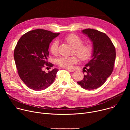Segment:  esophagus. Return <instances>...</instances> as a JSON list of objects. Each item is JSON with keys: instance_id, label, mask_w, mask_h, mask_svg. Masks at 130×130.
<instances>
[{"instance_id": "1", "label": "esophagus", "mask_w": 130, "mask_h": 130, "mask_svg": "<svg viewBox=\"0 0 130 130\" xmlns=\"http://www.w3.org/2000/svg\"><path fill=\"white\" fill-rule=\"evenodd\" d=\"M65 69H66L67 70H68L69 71H70V72H73L74 71H75V70L71 69H69V68H65Z\"/></svg>"}]
</instances>
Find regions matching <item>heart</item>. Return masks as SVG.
Segmentation results:
<instances>
[{"mask_svg":"<svg viewBox=\"0 0 130 130\" xmlns=\"http://www.w3.org/2000/svg\"><path fill=\"white\" fill-rule=\"evenodd\" d=\"M64 39L69 45L73 47V54H76L78 58L83 61L88 60L91 56L92 47L89 43H83V40L78 35L75 34H70L64 37ZM59 42L57 40L52 42L50 46V51L53 55H57L58 53ZM78 58L76 56L70 57H62L59 59L57 64L65 68H70L73 64L77 63Z\"/></svg>","mask_w":130,"mask_h":130,"instance_id":"b5f03b06","label":"heart"}]
</instances>
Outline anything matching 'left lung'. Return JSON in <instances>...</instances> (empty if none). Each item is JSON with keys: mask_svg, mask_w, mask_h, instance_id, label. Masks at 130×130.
Returning a JSON list of instances; mask_svg holds the SVG:
<instances>
[{"mask_svg": "<svg viewBox=\"0 0 130 130\" xmlns=\"http://www.w3.org/2000/svg\"><path fill=\"white\" fill-rule=\"evenodd\" d=\"M82 32L92 42L93 51L92 59L83 68L84 78L77 83L85 89H95L101 86L113 72L115 47L104 33L89 28Z\"/></svg>", "mask_w": 130, "mask_h": 130, "instance_id": "left-lung-1", "label": "left lung"}]
</instances>
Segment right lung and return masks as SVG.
Instances as JSON below:
<instances>
[{"mask_svg":"<svg viewBox=\"0 0 130 130\" xmlns=\"http://www.w3.org/2000/svg\"><path fill=\"white\" fill-rule=\"evenodd\" d=\"M59 34L39 29L27 32L18 41L14 58L18 75L29 88L44 90L54 82L59 69L46 73L43 68L53 66L47 61L48 49L52 40Z\"/></svg>","mask_w":130,"mask_h":130,"instance_id":"obj_1","label":"right lung"}]
</instances>
